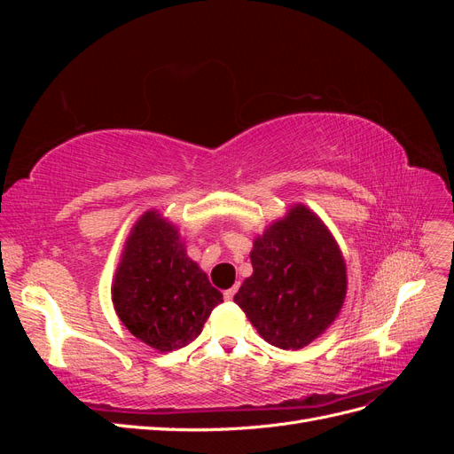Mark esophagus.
<instances>
[{
  "mask_svg": "<svg viewBox=\"0 0 454 454\" xmlns=\"http://www.w3.org/2000/svg\"><path fill=\"white\" fill-rule=\"evenodd\" d=\"M237 290H239V284H235V286H232V287H229V290H225V292H223V297H225V301H232V297H235Z\"/></svg>",
  "mask_w": 454,
  "mask_h": 454,
  "instance_id": "34e87169",
  "label": "esophagus"
}]
</instances>
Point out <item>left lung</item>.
<instances>
[{
  "instance_id": "left-lung-1",
  "label": "left lung",
  "mask_w": 454,
  "mask_h": 454,
  "mask_svg": "<svg viewBox=\"0 0 454 454\" xmlns=\"http://www.w3.org/2000/svg\"><path fill=\"white\" fill-rule=\"evenodd\" d=\"M254 274L235 303L272 347L299 350L335 322L347 265L332 232L307 206H292L254 240Z\"/></svg>"
}]
</instances>
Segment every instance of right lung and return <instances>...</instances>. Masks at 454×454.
<instances>
[{
    "label": "right lung",
    "instance_id": "right-lung-1",
    "mask_svg": "<svg viewBox=\"0 0 454 454\" xmlns=\"http://www.w3.org/2000/svg\"><path fill=\"white\" fill-rule=\"evenodd\" d=\"M112 299L119 320L136 339L159 352H170L200 335L223 295L187 257L176 225L149 210L125 242Z\"/></svg>",
    "mask_w": 454,
    "mask_h": 454
}]
</instances>
